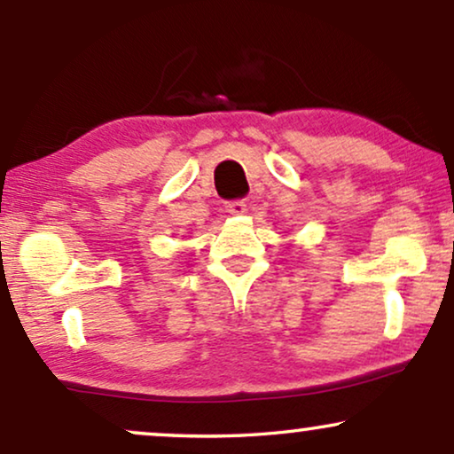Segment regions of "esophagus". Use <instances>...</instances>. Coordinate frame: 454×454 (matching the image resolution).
<instances>
[{"mask_svg": "<svg viewBox=\"0 0 454 454\" xmlns=\"http://www.w3.org/2000/svg\"><path fill=\"white\" fill-rule=\"evenodd\" d=\"M225 210L229 212V215H244V212H246L244 200H233V201H229V204L225 206Z\"/></svg>", "mask_w": 454, "mask_h": 454, "instance_id": "esophagus-1", "label": "esophagus"}]
</instances>
